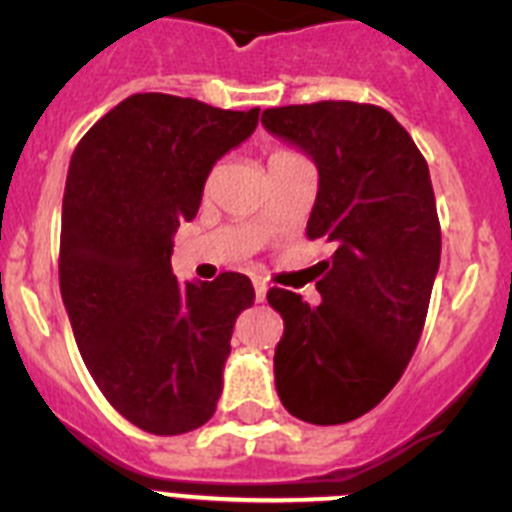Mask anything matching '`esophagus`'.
I'll list each match as a JSON object with an SVG mask.
<instances>
[{"instance_id": "1", "label": "esophagus", "mask_w": 512, "mask_h": 512, "mask_svg": "<svg viewBox=\"0 0 512 512\" xmlns=\"http://www.w3.org/2000/svg\"><path fill=\"white\" fill-rule=\"evenodd\" d=\"M253 289H256V302H264L266 300V284L264 282H253Z\"/></svg>"}]
</instances>
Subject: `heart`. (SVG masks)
Here are the masks:
<instances>
[{"instance_id":"b5f03b06","label":"heart","mask_w":512,"mask_h":512,"mask_svg":"<svg viewBox=\"0 0 512 512\" xmlns=\"http://www.w3.org/2000/svg\"><path fill=\"white\" fill-rule=\"evenodd\" d=\"M282 153H289V151H277V153H271V156H282Z\"/></svg>"}]
</instances>
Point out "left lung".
<instances>
[{
	"instance_id": "8db88e82",
	"label": "left lung",
	"mask_w": 512,
	"mask_h": 512,
	"mask_svg": "<svg viewBox=\"0 0 512 512\" xmlns=\"http://www.w3.org/2000/svg\"><path fill=\"white\" fill-rule=\"evenodd\" d=\"M261 125L318 166L307 238L333 246L318 307L269 289L284 336L279 400L295 418H361L402 377L423 333L441 261V225L423 153L387 110L359 102L271 107Z\"/></svg>"
}]
</instances>
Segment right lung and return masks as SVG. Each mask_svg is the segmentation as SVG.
I'll use <instances>...</instances> for the list:
<instances>
[{"instance_id":"obj_1","label":"right lung","mask_w":512,"mask_h":512,"mask_svg":"<svg viewBox=\"0 0 512 512\" xmlns=\"http://www.w3.org/2000/svg\"><path fill=\"white\" fill-rule=\"evenodd\" d=\"M259 125V107L133 94L79 140L61 215V297L89 374L130 423L179 436L212 418L251 279L179 284L174 233L200 210L217 158Z\"/></svg>"}]
</instances>
